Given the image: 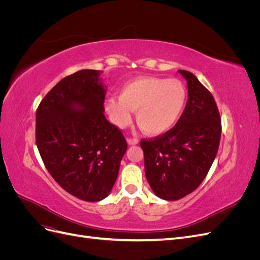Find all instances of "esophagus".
I'll use <instances>...</instances> for the list:
<instances>
[{
  "instance_id": "1",
  "label": "esophagus",
  "mask_w": 260,
  "mask_h": 260,
  "mask_svg": "<svg viewBox=\"0 0 260 260\" xmlns=\"http://www.w3.org/2000/svg\"><path fill=\"white\" fill-rule=\"evenodd\" d=\"M127 142L129 145H137L139 143V141L137 139H127Z\"/></svg>"
}]
</instances>
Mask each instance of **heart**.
Listing matches in <instances>:
<instances>
[{
	"mask_svg": "<svg viewBox=\"0 0 260 260\" xmlns=\"http://www.w3.org/2000/svg\"><path fill=\"white\" fill-rule=\"evenodd\" d=\"M187 91L182 81L138 77L125 82L119 98L106 101L105 111L118 128H125L137 112V122L147 136L159 137L175 127L182 116Z\"/></svg>",
	"mask_w": 260,
	"mask_h": 260,
	"instance_id": "b5f03b06",
	"label": "heart"
}]
</instances>
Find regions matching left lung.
I'll list each match as a JSON object with an SVG mask.
<instances>
[{"instance_id": "left-lung-1", "label": "left lung", "mask_w": 260, "mask_h": 260, "mask_svg": "<svg viewBox=\"0 0 260 260\" xmlns=\"http://www.w3.org/2000/svg\"><path fill=\"white\" fill-rule=\"evenodd\" d=\"M179 73L188 94L180 120L165 135L141 141L147 182L166 201H178L199 187L216 158L221 136L214 96L192 73Z\"/></svg>"}]
</instances>
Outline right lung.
<instances>
[{
	"instance_id": "obj_1",
	"label": "right lung",
	"mask_w": 260,
	"mask_h": 260,
	"mask_svg": "<svg viewBox=\"0 0 260 260\" xmlns=\"http://www.w3.org/2000/svg\"><path fill=\"white\" fill-rule=\"evenodd\" d=\"M101 74L82 69L61 79L36 115L37 146L46 169L65 191L85 202L109 195L128 147L104 116Z\"/></svg>"
}]
</instances>
